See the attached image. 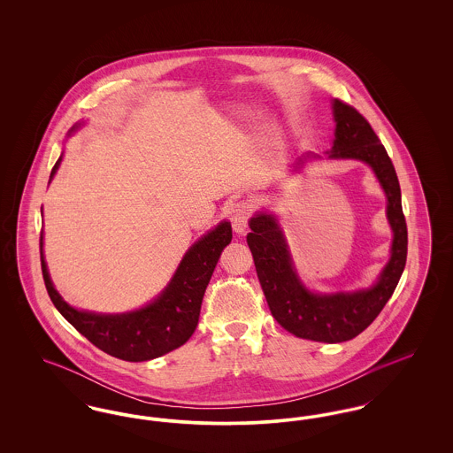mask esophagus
Instances as JSON below:
<instances>
[{
    "label": "esophagus",
    "mask_w": 453,
    "mask_h": 453,
    "mask_svg": "<svg viewBox=\"0 0 453 453\" xmlns=\"http://www.w3.org/2000/svg\"><path fill=\"white\" fill-rule=\"evenodd\" d=\"M253 212V207L248 200H237L236 203L231 207V222L236 233H244L250 222V217Z\"/></svg>",
    "instance_id": "obj_1"
}]
</instances>
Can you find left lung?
<instances>
[{
	"instance_id": "left-lung-1",
	"label": "left lung",
	"mask_w": 453,
	"mask_h": 453,
	"mask_svg": "<svg viewBox=\"0 0 453 453\" xmlns=\"http://www.w3.org/2000/svg\"><path fill=\"white\" fill-rule=\"evenodd\" d=\"M333 115L336 130L329 157L364 161L373 170L388 196V219L394 239L390 258L379 280L365 290L316 294L307 290L299 279L275 216L259 212L251 217V233L246 236L263 294L277 323L297 338L323 343L353 340L373 323L394 294L408 258L401 187L386 148L357 108L334 100Z\"/></svg>"
}]
</instances>
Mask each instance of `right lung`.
<instances>
[{
  "mask_svg": "<svg viewBox=\"0 0 453 453\" xmlns=\"http://www.w3.org/2000/svg\"><path fill=\"white\" fill-rule=\"evenodd\" d=\"M74 126L71 132L80 129ZM69 132V134H71ZM63 156L56 161L50 180ZM231 222H220L216 229L200 237L185 253L168 287L146 307L126 314H96L71 307L54 288L43 259L41 233V265L47 294L56 309L88 342L108 355L126 362H148L185 345L198 324L205 288L214 273L222 250L231 242Z\"/></svg>",
  "mask_w": 453,
  "mask_h": 453,
  "instance_id": "add662e5",
  "label": "right lung"
}]
</instances>
